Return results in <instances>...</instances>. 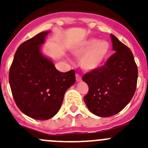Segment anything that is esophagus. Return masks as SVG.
I'll return each mask as SVG.
<instances>
[{
	"mask_svg": "<svg viewBox=\"0 0 148 148\" xmlns=\"http://www.w3.org/2000/svg\"><path fill=\"white\" fill-rule=\"evenodd\" d=\"M76 80L77 82L82 81V77L79 74H76Z\"/></svg>",
	"mask_w": 148,
	"mask_h": 148,
	"instance_id": "esophagus-1",
	"label": "esophagus"
}]
</instances>
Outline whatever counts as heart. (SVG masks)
<instances>
[{"label": "heart", "instance_id": "1", "mask_svg": "<svg viewBox=\"0 0 148 148\" xmlns=\"http://www.w3.org/2000/svg\"><path fill=\"white\" fill-rule=\"evenodd\" d=\"M110 50V44L104 40L95 38L85 40L72 50L77 57L82 56L80 65L86 71H93L102 65Z\"/></svg>", "mask_w": 148, "mask_h": 148}]
</instances>
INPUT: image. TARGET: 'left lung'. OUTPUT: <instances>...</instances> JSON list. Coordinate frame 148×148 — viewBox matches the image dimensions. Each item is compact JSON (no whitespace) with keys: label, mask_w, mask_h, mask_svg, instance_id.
Instances as JSON below:
<instances>
[{"label":"left lung","mask_w":148,"mask_h":148,"mask_svg":"<svg viewBox=\"0 0 148 148\" xmlns=\"http://www.w3.org/2000/svg\"><path fill=\"white\" fill-rule=\"evenodd\" d=\"M110 36L115 52L105 64L82 77L89 86L85 104L91 112L102 117L114 115L126 107L134 96L138 77L130 49L114 35Z\"/></svg>","instance_id":"8db88e82"}]
</instances>
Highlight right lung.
<instances>
[{
	"label": "right lung",
	"mask_w": 148,
	"mask_h": 148,
	"mask_svg": "<svg viewBox=\"0 0 148 148\" xmlns=\"http://www.w3.org/2000/svg\"><path fill=\"white\" fill-rule=\"evenodd\" d=\"M49 31L22 43L10 67L9 84L19 110L39 120L53 117L59 112L66 91L76 81L75 71L60 72L41 54V46Z\"/></svg>",
	"instance_id": "add662e5"
}]
</instances>
